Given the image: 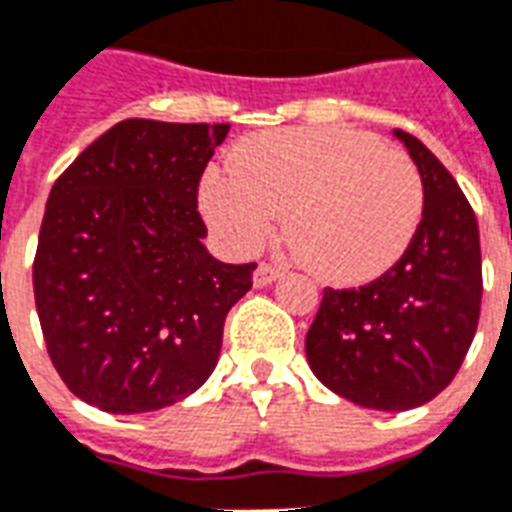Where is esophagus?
<instances>
[{
	"instance_id": "esophagus-1",
	"label": "esophagus",
	"mask_w": 512,
	"mask_h": 512,
	"mask_svg": "<svg viewBox=\"0 0 512 512\" xmlns=\"http://www.w3.org/2000/svg\"><path fill=\"white\" fill-rule=\"evenodd\" d=\"M277 277H280V269L275 267V264H267V261H261L259 267H256V272H253V285H269L275 283Z\"/></svg>"
}]
</instances>
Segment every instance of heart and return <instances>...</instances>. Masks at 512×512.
I'll list each match as a JSON object with an SVG mask.
<instances>
[{"label":"heart","instance_id":"heart-1","mask_svg":"<svg viewBox=\"0 0 512 512\" xmlns=\"http://www.w3.org/2000/svg\"><path fill=\"white\" fill-rule=\"evenodd\" d=\"M200 208L237 256L259 251L285 211V229L326 283L363 285L408 251L425 213L414 162L371 133L288 128L248 138L213 168Z\"/></svg>","mask_w":512,"mask_h":512}]
</instances>
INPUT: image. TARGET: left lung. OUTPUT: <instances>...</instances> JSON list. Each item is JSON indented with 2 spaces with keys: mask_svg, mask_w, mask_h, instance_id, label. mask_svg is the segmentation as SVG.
I'll return each instance as SVG.
<instances>
[{
  "mask_svg": "<svg viewBox=\"0 0 512 512\" xmlns=\"http://www.w3.org/2000/svg\"><path fill=\"white\" fill-rule=\"evenodd\" d=\"M417 162L425 213L408 251L360 288H326L307 331V360L336 395L406 411L457 376L481 315V240L470 202L419 138L395 130Z\"/></svg>",
  "mask_w": 512,
  "mask_h": 512,
  "instance_id": "left-lung-1",
  "label": "left lung"
}]
</instances>
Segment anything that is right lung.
<instances>
[{
	"label": "right lung",
	"mask_w": 512,
	"mask_h": 512,
	"mask_svg": "<svg viewBox=\"0 0 512 512\" xmlns=\"http://www.w3.org/2000/svg\"><path fill=\"white\" fill-rule=\"evenodd\" d=\"M229 125L122 120L47 197L34 299L47 355L77 398L144 414L213 374L227 312L256 264L205 251L197 189Z\"/></svg>",
	"instance_id": "1"
}]
</instances>
